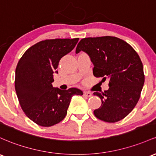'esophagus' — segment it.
Masks as SVG:
<instances>
[{
	"label": "esophagus",
	"instance_id": "1",
	"mask_svg": "<svg viewBox=\"0 0 156 156\" xmlns=\"http://www.w3.org/2000/svg\"><path fill=\"white\" fill-rule=\"evenodd\" d=\"M83 95L87 97H91L92 96V93L90 92H87V91H84L83 92Z\"/></svg>",
	"mask_w": 156,
	"mask_h": 156
}]
</instances>
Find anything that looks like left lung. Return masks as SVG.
<instances>
[{"instance_id":"obj_1","label":"left lung","mask_w":156,"mask_h":156,"mask_svg":"<svg viewBox=\"0 0 156 156\" xmlns=\"http://www.w3.org/2000/svg\"><path fill=\"white\" fill-rule=\"evenodd\" d=\"M81 51L90 57L94 76L109 81L108 90L93 93L101 100V106L94 110L95 117L108 123L124 119L138 103L144 83L138 53L128 43L112 36L81 39L75 52Z\"/></svg>"}]
</instances>
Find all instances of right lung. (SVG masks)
Returning a JSON list of instances; mask_svg holds the SVG:
<instances>
[{
  "label": "right lung",
  "instance_id": "1",
  "mask_svg": "<svg viewBox=\"0 0 156 156\" xmlns=\"http://www.w3.org/2000/svg\"><path fill=\"white\" fill-rule=\"evenodd\" d=\"M79 38L41 41L29 48L15 69V88L23 112L42 126L58 124L67 113L73 95H82L77 88H53V74L59 61L74 49Z\"/></svg>",
  "mask_w": 156,
  "mask_h": 156
}]
</instances>
